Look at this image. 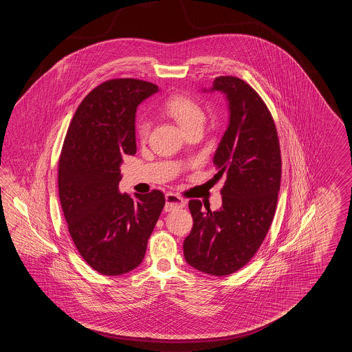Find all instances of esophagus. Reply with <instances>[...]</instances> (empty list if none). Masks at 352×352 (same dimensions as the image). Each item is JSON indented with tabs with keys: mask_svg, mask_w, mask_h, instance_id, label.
Wrapping results in <instances>:
<instances>
[{
	"mask_svg": "<svg viewBox=\"0 0 352 352\" xmlns=\"http://www.w3.org/2000/svg\"><path fill=\"white\" fill-rule=\"evenodd\" d=\"M184 204H186V201L179 195H177L174 192L166 194V206H165L166 211H174V210L184 208Z\"/></svg>",
	"mask_w": 352,
	"mask_h": 352,
	"instance_id": "esophagus-1",
	"label": "esophagus"
}]
</instances>
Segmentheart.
Masks as SVG:
<instances>
[{
	"instance_id": "obj_1",
	"label": "heart",
	"mask_w": 352,
	"mask_h": 352,
	"mask_svg": "<svg viewBox=\"0 0 352 352\" xmlns=\"http://www.w3.org/2000/svg\"><path fill=\"white\" fill-rule=\"evenodd\" d=\"M165 112L174 118L184 132L201 126L206 120V113L201 105L186 96V95H171L164 102ZM151 122L148 118H140L135 125V134L140 141H146L151 133Z\"/></svg>"
}]
</instances>
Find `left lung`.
I'll return each mask as SVG.
<instances>
[{
	"label": "left lung",
	"instance_id": "1",
	"mask_svg": "<svg viewBox=\"0 0 352 352\" xmlns=\"http://www.w3.org/2000/svg\"><path fill=\"white\" fill-rule=\"evenodd\" d=\"M211 91L226 94L230 124L214 155L221 208L201 210L188 201L194 219L184 239L186 261L212 276H227L254 256L274 218L281 182L278 134L267 104L251 85L236 76L215 78Z\"/></svg>",
	"mask_w": 352,
	"mask_h": 352
}]
</instances>
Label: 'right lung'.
Wrapping results in <instances>:
<instances>
[{"instance_id": "1", "label": "right lung", "mask_w": 352, "mask_h": 352, "mask_svg": "<svg viewBox=\"0 0 352 352\" xmlns=\"http://www.w3.org/2000/svg\"><path fill=\"white\" fill-rule=\"evenodd\" d=\"M158 91L138 79H112L94 88L69 124L58 165L68 232L85 263L105 276L137 268L165 206L160 190L118 192L120 165L134 155L138 104Z\"/></svg>"}]
</instances>
